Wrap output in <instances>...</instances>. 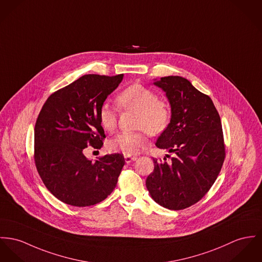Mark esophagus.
<instances>
[{"instance_id":"1","label":"esophagus","mask_w":262,"mask_h":262,"mask_svg":"<svg viewBox=\"0 0 262 262\" xmlns=\"http://www.w3.org/2000/svg\"><path fill=\"white\" fill-rule=\"evenodd\" d=\"M137 159L138 158H136V157H129V156H124V161L126 163H129V162H132V161H137Z\"/></svg>"}]
</instances>
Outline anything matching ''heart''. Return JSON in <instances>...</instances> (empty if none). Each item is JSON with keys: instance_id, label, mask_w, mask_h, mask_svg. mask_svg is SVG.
Wrapping results in <instances>:
<instances>
[{"instance_id": "1", "label": "heart", "mask_w": 262, "mask_h": 262, "mask_svg": "<svg viewBox=\"0 0 262 262\" xmlns=\"http://www.w3.org/2000/svg\"><path fill=\"white\" fill-rule=\"evenodd\" d=\"M117 103L123 110L138 113L137 128L145 129L150 135H159L163 132L170 121V106L151 90L135 83L127 86L117 97ZM101 127L112 133L117 127V113L108 104H102L99 112ZM147 141L143 132L121 133L108 141L112 151L121 152L124 156L138 155L146 145Z\"/></svg>"}]
</instances>
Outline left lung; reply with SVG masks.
Returning a JSON list of instances; mask_svg holds the SVG:
<instances>
[{"mask_svg": "<svg viewBox=\"0 0 262 262\" xmlns=\"http://www.w3.org/2000/svg\"><path fill=\"white\" fill-rule=\"evenodd\" d=\"M154 84L165 93L171 113L156 145L174 156L168 163L154 159L145 185L157 203L181 210L201 201L217 179L225 157L222 121L211 99L188 80L169 76Z\"/></svg>", "mask_w": 262, "mask_h": 262, "instance_id": "obj_1", "label": "left lung"}]
</instances>
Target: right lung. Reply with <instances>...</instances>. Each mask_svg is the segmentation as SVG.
I'll list each match as a JSON object with an SVG mask.
<instances>
[{"label":"right lung","mask_w":262,"mask_h":262,"mask_svg":"<svg viewBox=\"0 0 262 262\" xmlns=\"http://www.w3.org/2000/svg\"><path fill=\"white\" fill-rule=\"evenodd\" d=\"M122 79L123 75H84L43 103L35 125V162L46 187L60 202L95 205L115 189L123 156L105 155L93 161L83 149L102 146L99 112Z\"/></svg>","instance_id":"obj_1"}]
</instances>
